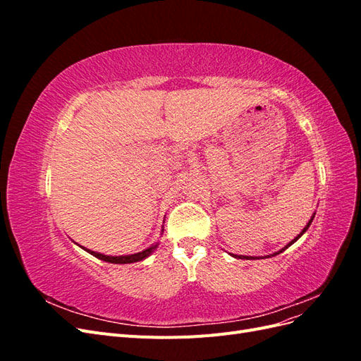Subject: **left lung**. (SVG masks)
I'll return each mask as SVG.
<instances>
[{
    "mask_svg": "<svg viewBox=\"0 0 361 361\" xmlns=\"http://www.w3.org/2000/svg\"><path fill=\"white\" fill-rule=\"evenodd\" d=\"M313 218H314V214L312 215V218H310V220H309L307 226H305V227L302 228V232H301V233H300V235H298L297 238H295V239H292V241H290V243H289V244H288V245H286L285 248H281L280 251H277V253H274V255H271V256H276V255H280V253H281V251H285V250H286L288 247H290V245H292V244H293L295 241H298V239H300V238H301V236H302V235L305 233V231H307V228L310 227V224H312V221H313ZM233 256H235V257H238V259H248V260H250V259H256V257H251V256H238V255H233ZM271 256H267V257H271Z\"/></svg>",
    "mask_w": 361,
    "mask_h": 361,
    "instance_id": "obj_1",
    "label": "left lung"
}]
</instances>
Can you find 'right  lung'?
Returning <instances> with one entry per match:
<instances>
[{"instance_id": "right-lung-1", "label": "right lung", "mask_w": 361, "mask_h": 361, "mask_svg": "<svg viewBox=\"0 0 361 361\" xmlns=\"http://www.w3.org/2000/svg\"><path fill=\"white\" fill-rule=\"evenodd\" d=\"M155 248H157V245H152V247H149L143 251H140V253L130 255V256H105V255H101V253H96V251H92V250H87V248H84V250L89 251L92 256L101 259V260H105V262H110V264H133V262H138V260L146 259Z\"/></svg>"}]
</instances>
